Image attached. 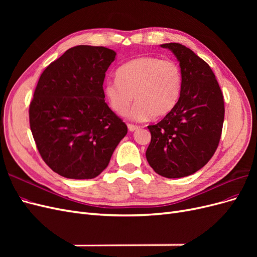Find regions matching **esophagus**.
<instances>
[{
  "label": "esophagus",
  "instance_id": "esophagus-1",
  "mask_svg": "<svg viewBox=\"0 0 257 257\" xmlns=\"http://www.w3.org/2000/svg\"><path fill=\"white\" fill-rule=\"evenodd\" d=\"M127 128H128L130 132H135V131H137L139 128V126L134 125V124H127Z\"/></svg>",
  "mask_w": 257,
  "mask_h": 257
}]
</instances>
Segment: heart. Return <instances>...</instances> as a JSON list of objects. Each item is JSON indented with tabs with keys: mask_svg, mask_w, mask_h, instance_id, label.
Masks as SVG:
<instances>
[{
	"mask_svg": "<svg viewBox=\"0 0 257 257\" xmlns=\"http://www.w3.org/2000/svg\"><path fill=\"white\" fill-rule=\"evenodd\" d=\"M183 87L181 67L173 60L141 57L123 64L116 79L104 83L103 93L111 110L119 115L126 113L132 100L134 106L128 119L147 121L152 116L165 115L180 98Z\"/></svg>",
	"mask_w": 257,
	"mask_h": 257,
	"instance_id": "b5f03b06",
	"label": "heart"
}]
</instances>
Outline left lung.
I'll return each instance as SVG.
<instances>
[{"mask_svg": "<svg viewBox=\"0 0 257 257\" xmlns=\"http://www.w3.org/2000/svg\"><path fill=\"white\" fill-rule=\"evenodd\" d=\"M181 67L180 98L165 118L149 125V165L160 176L182 178L196 173L212 158L220 143L224 99L212 69L191 49L178 43L163 44Z\"/></svg>", "mask_w": 257, "mask_h": 257, "instance_id": "8db88e82", "label": "left lung"}]
</instances>
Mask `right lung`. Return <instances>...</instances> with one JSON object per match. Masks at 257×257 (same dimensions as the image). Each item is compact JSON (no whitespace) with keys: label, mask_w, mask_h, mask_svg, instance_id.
I'll use <instances>...</instances> for the list:
<instances>
[{"label":"right lung","mask_w":257,"mask_h":257,"mask_svg":"<svg viewBox=\"0 0 257 257\" xmlns=\"http://www.w3.org/2000/svg\"><path fill=\"white\" fill-rule=\"evenodd\" d=\"M115 54L105 47L76 46L46 67L37 82L30 127L44 162L62 177H97L127 133L103 93Z\"/></svg>","instance_id":"add662e5"}]
</instances>
